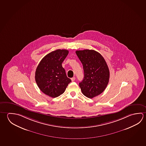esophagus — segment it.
Here are the masks:
<instances>
[{"mask_svg":"<svg viewBox=\"0 0 146 146\" xmlns=\"http://www.w3.org/2000/svg\"><path fill=\"white\" fill-rule=\"evenodd\" d=\"M75 80V77H72V78H71L72 82H74Z\"/></svg>","mask_w":146,"mask_h":146,"instance_id":"1","label":"esophagus"}]
</instances>
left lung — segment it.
Returning <instances> with one entry per match:
<instances>
[{
	"label": "left lung",
	"mask_w": 146,
	"mask_h": 146,
	"mask_svg": "<svg viewBox=\"0 0 146 146\" xmlns=\"http://www.w3.org/2000/svg\"><path fill=\"white\" fill-rule=\"evenodd\" d=\"M76 54L84 71V77L79 87L84 96L92 98L106 88L110 77L109 70L102 55L95 50H79Z\"/></svg>",
	"instance_id": "left-lung-1"
}]
</instances>
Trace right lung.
<instances>
[{
  "instance_id": "add662e5",
  "label": "right lung",
  "mask_w": 146,
  "mask_h": 146,
  "mask_svg": "<svg viewBox=\"0 0 146 146\" xmlns=\"http://www.w3.org/2000/svg\"><path fill=\"white\" fill-rule=\"evenodd\" d=\"M68 53V50L64 49L51 52L41 59L36 68V84L42 92L50 97H58L64 93L71 82L62 67Z\"/></svg>"
}]
</instances>
